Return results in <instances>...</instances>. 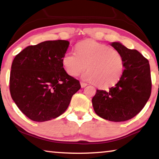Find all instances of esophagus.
<instances>
[{
  "label": "esophagus",
  "mask_w": 159,
  "mask_h": 159,
  "mask_svg": "<svg viewBox=\"0 0 159 159\" xmlns=\"http://www.w3.org/2000/svg\"><path fill=\"white\" fill-rule=\"evenodd\" d=\"M87 85L88 84H86V83H84V82H83V81L80 82V86H81V88H85Z\"/></svg>",
  "instance_id": "obj_1"
}]
</instances>
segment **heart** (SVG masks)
I'll return each instance as SVG.
<instances>
[{
  "mask_svg": "<svg viewBox=\"0 0 159 159\" xmlns=\"http://www.w3.org/2000/svg\"><path fill=\"white\" fill-rule=\"evenodd\" d=\"M75 51H69L62 59L64 70L70 76H76L87 66L84 78L107 87L117 83L124 70V59L117 50L95 40H85L76 46Z\"/></svg>",
  "mask_w": 159,
  "mask_h": 159,
  "instance_id": "obj_1",
  "label": "heart"
}]
</instances>
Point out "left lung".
Instances as JSON below:
<instances>
[{"label": "left lung", "mask_w": 159, "mask_h": 159, "mask_svg": "<svg viewBox=\"0 0 159 159\" xmlns=\"http://www.w3.org/2000/svg\"><path fill=\"white\" fill-rule=\"evenodd\" d=\"M111 46L120 52L125 69L120 80L109 90H97L93 98L95 113L112 122H124L137 115L149 99L152 93L150 66L147 59L136 49L120 42Z\"/></svg>", "instance_id": "obj_1"}]
</instances>
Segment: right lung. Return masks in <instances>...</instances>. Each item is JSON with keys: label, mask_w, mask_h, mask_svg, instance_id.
Instances as JSON below:
<instances>
[{"label": "right lung", "mask_w": 159, "mask_h": 159, "mask_svg": "<svg viewBox=\"0 0 159 159\" xmlns=\"http://www.w3.org/2000/svg\"><path fill=\"white\" fill-rule=\"evenodd\" d=\"M69 42L45 41L31 45L17 54L12 63L10 92L20 111L35 122L62 115L73 95L80 89L62 65Z\"/></svg>", "instance_id": "add662e5"}]
</instances>
